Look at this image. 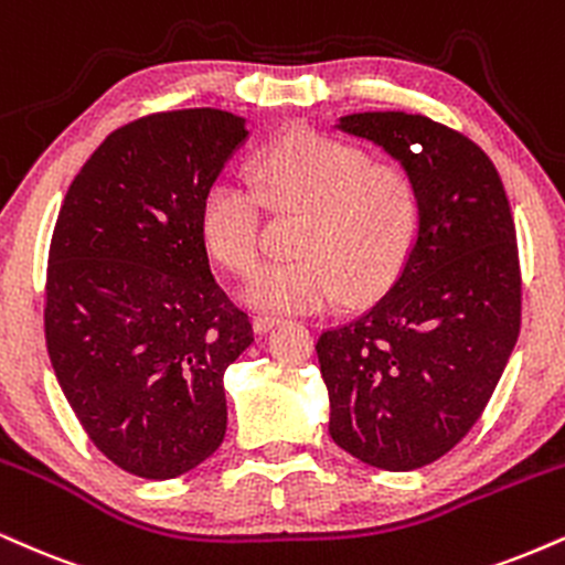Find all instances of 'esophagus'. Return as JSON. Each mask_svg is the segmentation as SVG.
Masks as SVG:
<instances>
[{
  "mask_svg": "<svg viewBox=\"0 0 565 565\" xmlns=\"http://www.w3.org/2000/svg\"><path fill=\"white\" fill-rule=\"evenodd\" d=\"M281 323V318L278 316H268V312H260V316L253 318V326L257 334H268L270 329H276V326Z\"/></svg>",
  "mask_w": 565,
  "mask_h": 565,
  "instance_id": "obj_1",
  "label": "esophagus"
}]
</instances>
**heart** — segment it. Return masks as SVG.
<instances>
[{
  "instance_id": "heart-1",
  "label": "heart",
  "mask_w": 565,
  "mask_h": 565,
  "mask_svg": "<svg viewBox=\"0 0 565 565\" xmlns=\"http://www.w3.org/2000/svg\"><path fill=\"white\" fill-rule=\"evenodd\" d=\"M257 188L217 179L200 205V234L215 260L249 274L263 249V200L308 213L297 234L300 257L263 265L244 284L242 300L270 312H316L344 289L369 295L390 281L418 234L413 181L371 154L323 134L278 141L257 162Z\"/></svg>"
}]
</instances>
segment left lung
Masks as SVG:
<instances>
[{
  "label": "left lung",
  "instance_id": "1",
  "mask_svg": "<svg viewBox=\"0 0 565 565\" xmlns=\"http://www.w3.org/2000/svg\"><path fill=\"white\" fill-rule=\"evenodd\" d=\"M334 128L397 162L420 221L392 287L318 339L329 431L363 463L413 471L477 424L519 339L511 205L492 160L424 115L352 113Z\"/></svg>",
  "mask_w": 565,
  "mask_h": 565
}]
</instances>
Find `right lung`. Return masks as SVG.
<instances>
[{
    "instance_id": "1",
    "label": "right lung",
    "mask_w": 565,
    "mask_h": 565,
    "mask_svg": "<svg viewBox=\"0 0 565 565\" xmlns=\"http://www.w3.org/2000/svg\"><path fill=\"white\" fill-rule=\"evenodd\" d=\"M247 139V118L213 107L134 120L94 149L54 223V376L99 452L141 479L181 477L226 437L223 373L253 326L210 270L200 205Z\"/></svg>"
}]
</instances>
